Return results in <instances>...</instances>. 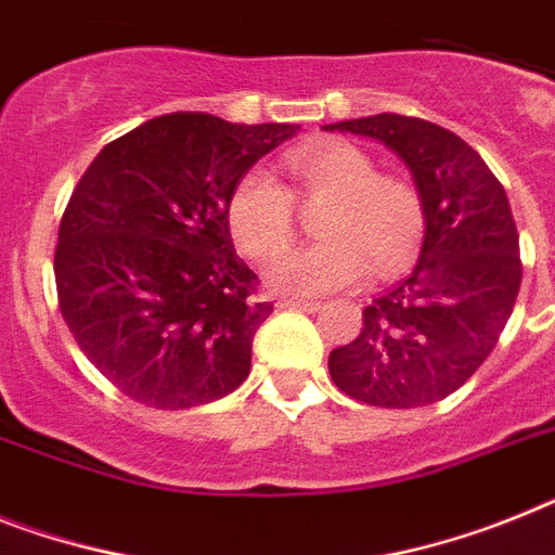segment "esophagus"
Masks as SVG:
<instances>
[{"label": "esophagus", "instance_id": "obj_1", "mask_svg": "<svg viewBox=\"0 0 555 555\" xmlns=\"http://www.w3.org/2000/svg\"><path fill=\"white\" fill-rule=\"evenodd\" d=\"M279 307H291V310L315 313V310H321V301L319 299H279Z\"/></svg>", "mask_w": 555, "mask_h": 555}]
</instances>
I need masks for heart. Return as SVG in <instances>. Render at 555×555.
I'll use <instances>...</instances> for the list:
<instances>
[{
  "mask_svg": "<svg viewBox=\"0 0 555 555\" xmlns=\"http://www.w3.org/2000/svg\"><path fill=\"white\" fill-rule=\"evenodd\" d=\"M285 169L301 203L324 206L313 222L321 240L276 256L268 268L276 291L321 296L364 282L372 264L378 276L406 268L423 234V203L412 185L380 177L364 149L344 141L293 149ZM228 225L245 254L268 259L293 236V194L264 169L248 171L231 194Z\"/></svg>",
  "mask_w": 555,
  "mask_h": 555,
  "instance_id": "obj_1",
  "label": "heart"
}]
</instances>
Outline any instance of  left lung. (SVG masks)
Listing matches in <instances>:
<instances>
[{
	"label": "left lung",
	"mask_w": 555,
	"mask_h": 555,
	"mask_svg": "<svg viewBox=\"0 0 555 555\" xmlns=\"http://www.w3.org/2000/svg\"><path fill=\"white\" fill-rule=\"evenodd\" d=\"M324 129L406 163L426 225L414 270L366 307L356 341L330 352V375L370 406L437 403L491 356L514 310L522 262L505 189L460 134L428 120L380 112Z\"/></svg>",
	"instance_id": "8db88e82"
}]
</instances>
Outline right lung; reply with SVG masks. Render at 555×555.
<instances>
[{
    "mask_svg": "<svg viewBox=\"0 0 555 555\" xmlns=\"http://www.w3.org/2000/svg\"><path fill=\"white\" fill-rule=\"evenodd\" d=\"M299 124L160 115L98 152L59 228L55 287L95 370L138 403L191 409L234 392L273 305L234 250L228 203Z\"/></svg>",
    "mask_w": 555,
    "mask_h": 555,
    "instance_id": "obj_1",
    "label": "right lung"
}]
</instances>
